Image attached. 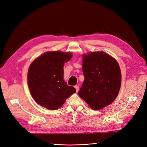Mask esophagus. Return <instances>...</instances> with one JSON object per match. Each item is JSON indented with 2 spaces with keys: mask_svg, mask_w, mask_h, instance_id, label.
<instances>
[{
  "mask_svg": "<svg viewBox=\"0 0 147 147\" xmlns=\"http://www.w3.org/2000/svg\"><path fill=\"white\" fill-rule=\"evenodd\" d=\"M74 88H76V92H78V91H79V86H78V85L74 86Z\"/></svg>",
  "mask_w": 147,
  "mask_h": 147,
  "instance_id": "1",
  "label": "esophagus"
}]
</instances>
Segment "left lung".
<instances>
[{
    "mask_svg": "<svg viewBox=\"0 0 147 147\" xmlns=\"http://www.w3.org/2000/svg\"><path fill=\"white\" fill-rule=\"evenodd\" d=\"M85 79L78 92L93 110L110 105L117 97L121 85V72L116 60L107 53L91 52L84 55Z\"/></svg>",
    "mask_w": 147,
    "mask_h": 147,
    "instance_id": "8db88e82",
    "label": "left lung"
}]
</instances>
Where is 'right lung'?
I'll return each mask as SVG.
<instances>
[{
	"label": "right lung",
	"instance_id": "add662e5",
	"mask_svg": "<svg viewBox=\"0 0 147 147\" xmlns=\"http://www.w3.org/2000/svg\"><path fill=\"white\" fill-rule=\"evenodd\" d=\"M71 57L70 53L47 52L32 62L28 72V84L38 104L55 110L76 92L63 79L64 63Z\"/></svg>",
	"mask_w": 147,
	"mask_h": 147
}]
</instances>
